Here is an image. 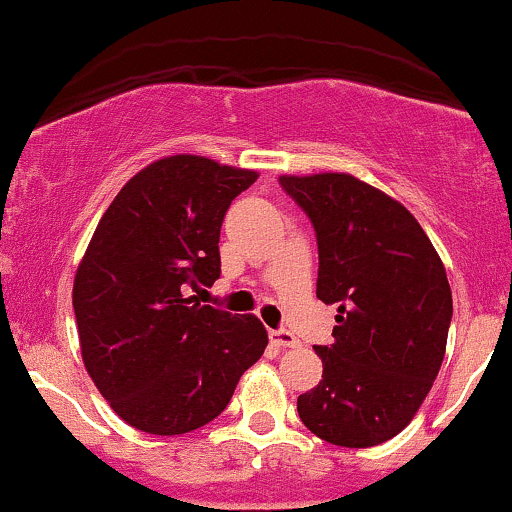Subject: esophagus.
I'll use <instances>...</instances> for the list:
<instances>
[{"label":"esophagus","instance_id":"esophagus-1","mask_svg":"<svg viewBox=\"0 0 512 512\" xmlns=\"http://www.w3.org/2000/svg\"><path fill=\"white\" fill-rule=\"evenodd\" d=\"M270 340L275 342L278 347H297L299 340L292 330L287 328H278V330H270Z\"/></svg>","mask_w":512,"mask_h":512}]
</instances>
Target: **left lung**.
<instances>
[{"label": "left lung", "instance_id": "1", "mask_svg": "<svg viewBox=\"0 0 512 512\" xmlns=\"http://www.w3.org/2000/svg\"><path fill=\"white\" fill-rule=\"evenodd\" d=\"M318 244L316 297L338 304L330 345H316L323 378L299 395L306 429L342 448L398 436L441 369L453 294L414 215L345 172L282 174Z\"/></svg>", "mask_w": 512, "mask_h": 512}]
</instances>
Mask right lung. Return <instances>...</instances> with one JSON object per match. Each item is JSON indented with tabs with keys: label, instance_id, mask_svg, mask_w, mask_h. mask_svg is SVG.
Here are the masks:
<instances>
[{
	"label": "right lung",
	"instance_id": "add662e5",
	"mask_svg": "<svg viewBox=\"0 0 512 512\" xmlns=\"http://www.w3.org/2000/svg\"><path fill=\"white\" fill-rule=\"evenodd\" d=\"M256 179L170 155L134 174L95 227L74 280L83 364L138 431L177 436L213 422L266 350L256 316L191 294L220 278L222 220Z\"/></svg>",
	"mask_w": 512,
	"mask_h": 512
}]
</instances>
